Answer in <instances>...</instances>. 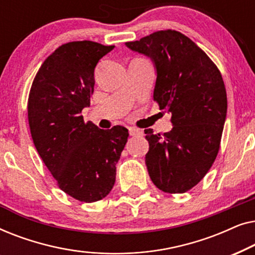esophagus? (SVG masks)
<instances>
[{
    "instance_id": "obj_1",
    "label": "esophagus",
    "mask_w": 255,
    "mask_h": 255,
    "mask_svg": "<svg viewBox=\"0 0 255 255\" xmlns=\"http://www.w3.org/2000/svg\"><path fill=\"white\" fill-rule=\"evenodd\" d=\"M128 133H130V135H132V137H135V135H141L142 131L139 130V128H131L130 130H128Z\"/></svg>"
}]
</instances>
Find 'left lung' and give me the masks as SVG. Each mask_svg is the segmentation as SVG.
I'll return each instance as SVG.
<instances>
[{
    "instance_id": "obj_1",
    "label": "left lung",
    "mask_w": 255,
    "mask_h": 255,
    "mask_svg": "<svg viewBox=\"0 0 255 255\" xmlns=\"http://www.w3.org/2000/svg\"><path fill=\"white\" fill-rule=\"evenodd\" d=\"M125 45L154 62L153 99L160 110L172 114L169 132L145 130L149 177L165 193H186L203 179L218 154L228 111L221 72L202 48L175 30L156 31Z\"/></svg>"
}]
</instances>
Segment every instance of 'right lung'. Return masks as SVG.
Here are the masks:
<instances>
[{
    "mask_svg": "<svg viewBox=\"0 0 255 255\" xmlns=\"http://www.w3.org/2000/svg\"><path fill=\"white\" fill-rule=\"evenodd\" d=\"M114 47L92 40L59 46L40 66L27 100L31 137L40 158L58 187L86 203L113 189L128 137L127 128L102 130L81 115L90 106L97 62Z\"/></svg>",
    "mask_w": 255,
    "mask_h": 255,
    "instance_id": "right-lung-1",
    "label": "right lung"
}]
</instances>
